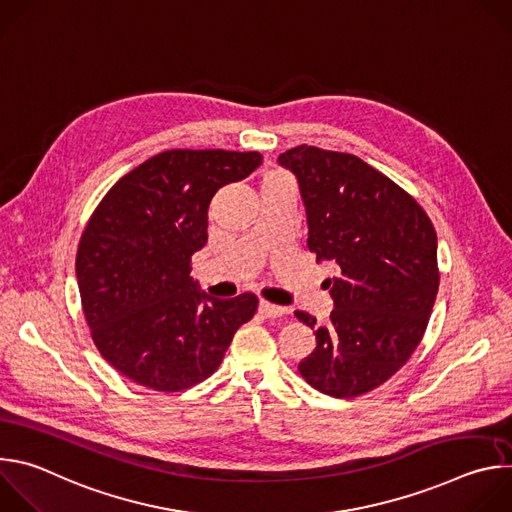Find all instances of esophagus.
Here are the masks:
<instances>
[{
  "instance_id": "obj_1",
  "label": "esophagus",
  "mask_w": 512,
  "mask_h": 512,
  "mask_svg": "<svg viewBox=\"0 0 512 512\" xmlns=\"http://www.w3.org/2000/svg\"><path fill=\"white\" fill-rule=\"evenodd\" d=\"M259 312H261L265 318H279V316H283V314L287 312V308L275 306V304H271V302L261 300V302H259Z\"/></svg>"
}]
</instances>
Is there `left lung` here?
I'll use <instances>...</instances> for the list:
<instances>
[{
  "label": "left lung",
  "instance_id": "left-lung-1",
  "mask_svg": "<svg viewBox=\"0 0 512 512\" xmlns=\"http://www.w3.org/2000/svg\"><path fill=\"white\" fill-rule=\"evenodd\" d=\"M296 176L316 261L326 279L330 322L296 312L316 330L302 377L332 397H356L391 379L419 346L440 287L437 237L423 208L393 180L352 154L298 145L277 158Z\"/></svg>",
  "mask_w": 512,
  "mask_h": 512
}]
</instances>
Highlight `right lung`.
I'll return each mask as SVG.
<instances>
[{
  "label": "right lung",
  "instance_id": "right-lung-1",
  "mask_svg": "<svg viewBox=\"0 0 512 512\" xmlns=\"http://www.w3.org/2000/svg\"><path fill=\"white\" fill-rule=\"evenodd\" d=\"M257 152L168 150L125 174L81 237L77 281L101 356L154 391H182L221 364L257 298H210L190 275L218 188L261 166Z\"/></svg>",
  "mask_w": 512,
  "mask_h": 512
}]
</instances>
